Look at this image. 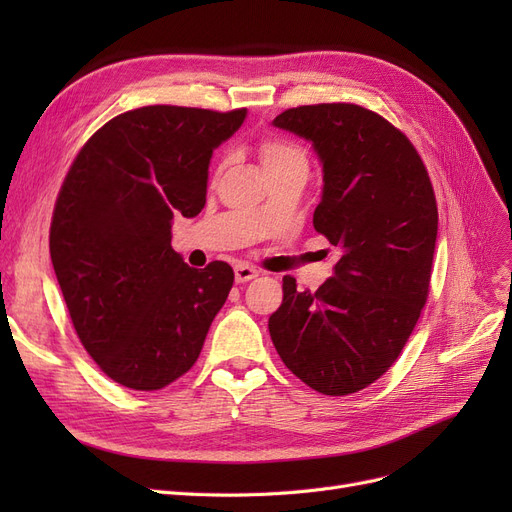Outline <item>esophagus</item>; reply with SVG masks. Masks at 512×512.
Returning <instances> with one entry per match:
<instances>
[{
  "label": "esophagus",
  "instance_id": "34e87169",
  "mask_svg": "<svg viewBox=\"0 0 512 512\" xmlns=\"http://www.w3.org/2000/svg\"><path fill=\"white\" fill-rule=\"evenodd\" d=\"M258 275V271L250 265H245V262H239V265H235V282L237 284H245L254 280V277Z\"/></svg>",
  "mask_w": 512,
  "mask_h": 512
}]
</instances>
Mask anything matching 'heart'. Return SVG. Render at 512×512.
Returning a JSON list of instances; mask_svg holds the SVG:
<instances>
[{"instance_id": "heart-1", "label": "heart", "mask_w": 512, "mask_h": 512, "mask_svg": "<svg viewBox=\"0 0 512 512\" xmlns=\"http://www.w3.org/2000/svg\"><path fill=\"white\" fill-rule=\"evenodd\" d=\"M260 158L267 168V173L269 170H277L292 164H307L305 151L299 145L284 141V138H265V141L260 143Z\"/></svg>"}]
</instances>
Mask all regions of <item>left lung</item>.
Returning <instances> with one entry per match:
<instances>
[{"label": "left lung", "mask_w": 512, "mask_h": 512, "mask_svg": "<svg viewBox=\"0 0 512 512\" xmlns=\"http://www.w3.org/2000/svg\"><path fill=\"white\" fill-rule=\"evenodd\" d=\"M273 126L318 153L324 185L314 228L339 260L316 292L284 277L269 333L307 386L350 395L397 361L421 316L438 237L436 196L408 136L363 106H297Z\"/></svg>", "instance_id": "left-lung-1"}]
</instances>
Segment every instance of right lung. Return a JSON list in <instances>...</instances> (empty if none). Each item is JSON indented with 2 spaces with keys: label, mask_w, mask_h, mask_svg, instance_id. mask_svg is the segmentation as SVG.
<instances>
[{
  "label": "right lung",
  "mask_w": 512,
  "mask_h": 512,
  "mask_svg": "<svg viewBox=\"0 0 512 512\" xmlns=\"http://www.w3.org/2000/svg\"><path fill=\"white\" fill-rule=\"evenodd\" d=\"M245 115L134 108L89 138L61 185L53 269L81 344L121 386L158 391L183 376L226 303L230 265L188 267L170 247V228L175 215L203 211L213 149Z\"/></svg>",
  "instance_id": "right-lung-1"
}]
</instances>
